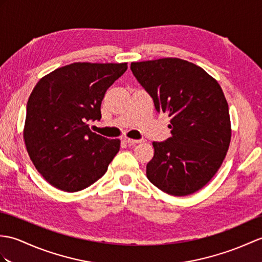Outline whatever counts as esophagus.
Here are the masks:
<instances>
[{
	"label": "esophagus",
	"mask_w": 262,
	"mask_h": 262,
	"mask_svg": "<svg viewBox=\"0 0 262 262\" xmlns=\"http://www.w3.org/2000/svg\"><path fill=\"white\" fill-rule=\"evenodd\" d=\"M124 141L127 143V144H129V145H135V144H138V143H142L143 142V139H132V138H124Z\"/></svg>",
	"instance_id": "esophagus-1"
}]
</instances>
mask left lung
Here are the masks:
<instances>
[{
	"label": "left lung",
	"mask_w": 262,
	"mask_h": 262,
	"mask_svg": "<svg viewBox=\"0 0 262 262\" xmlns=\"http://www.w3.org/2000/svg\"><path fill=\"white\" fill-rule=\"evenodd\" d=\"M130 69L156 112L171 117L172 137L153 142L147 179L175 196L199 191L220 168L230 145L229 107L220 84L201 67L179 58L132 62Z\"/></svg>",
	"instance_id": "8db88e82"
}]
</instances>
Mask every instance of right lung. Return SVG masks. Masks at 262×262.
<instances>
[{
	"instance_id": "right-lung-1",
	"label": "right lung",
	"mask_w": 262,
	"mask_h": 262,
	"mask_svg": "<svg viewBox=\"0 0 262 262\" xmlns=\"http://www.w3.org/2000/svg\"><path fill=\"white\" fill-rule=\"evenodd\" d=\"M126 70V62H75L35 84L23 137L35 168L52 186L81 191L107 172L120 141L91 132L88 123L100 120L103 96Z\"/></svg>"
}]
</instances>
